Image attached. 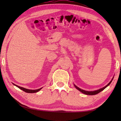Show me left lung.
Segmentation results:
<instances>
[{
	"label": "left lung",
	"mask_w": 121,
	"mask_h": 121,
	"mask_svg": "<svg viewBox=\"0 0 121 121\" xmlns=\"http://www.w3.org/2000/svg\"><path fill=\"white\" fill-rule=\"evenodd\" d=\"M113 78H114V77H113V78L112 79V80L110 81V82H109V83H108V84H107V85H106L105 86L103 87H102V88L99 89H98V90H95V91H86V90H82V89H81L80 88H79V87H78L77 86H76V85H75V84H74V86H75V88L77 89V90H78L79 91H80V92H82V93L85 94V95H96V94H97L98 93H99V92H100L101 91H102L104 90V89H105L106 88V87H107V86H108L109 85H110V84L111 83L112 81L113 80Z\"/></svg>",
	"instance_id": "left-lung-1"
}]
</instances>
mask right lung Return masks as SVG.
<instances>
[{
    "mask_svg": "<svg viewBox=\"0 0 121 121\" xmlns=\"http://www.w3.org/2000/svg\"><path fill=\"white\" fill-rule=\"evenodd\" d=\"M13 84L15 86H16V87H19L20 89H21V90H22L26 92H27V93H35V92H37L38 91H39V90H41V89H42V87H41L40 89H36V90H30V89H26V88H24V87H21V86H18L17 85H16V84H15L14 83H13Z\"/></svg>",
    "mask_w": 121,
    "mask_h": 121,
    "instance_id": "obj_1",
    "label": "right lung"
}]
</instances>
